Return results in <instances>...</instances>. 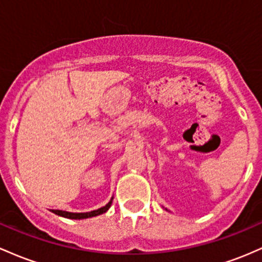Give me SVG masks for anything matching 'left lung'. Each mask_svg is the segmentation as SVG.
Returning a JSON list of instances; mask_svg holds the SVG:
<instances>
[{
  "instance_id": "obj_1",
  "label": "left lung",
  "mask_w": 262,
  "mask_h": 262,
  "mask_svg": "<svg viewBox=\"0 0 262 262\" xmlns=\"http://www.w3.org/2000/svg\"><path fill=\"white\" fill-rule=\"evenodd\" d=\"M166 210H167V209H166Z\"/></svg>"
}]
</instances>
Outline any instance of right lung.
<instances>
[{
    "mask_svg": "<svg viewBox=\"0 0 262 262\" xmlns=\"http://www.w3.org/2000/svg\"><path fill=\"white\" fill-rule=\"evenodd\" d=\"M113 199H114V196L110 199V202H108L106 205H104V207L99 208V209H96V210L86 211V213H70V211H66V210H55V209H52V211H53V213H54V214H57V215L63 216V218H68V219L80 220V219L93 218V216H98V215H100V214L106 213V211L108 210V208L111 207V203H113Z\"/></svg>",
    "mask_w": 262,
    "mask_h": 262,
    "instance_id": "add662e5",
    "label": "right lung"
}]
</instances>
